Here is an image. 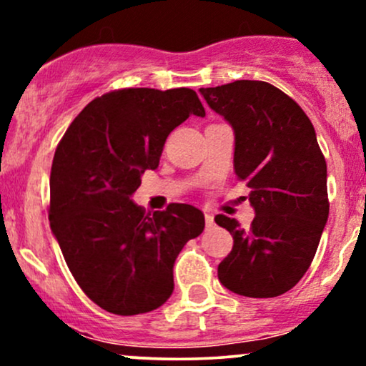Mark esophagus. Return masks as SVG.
Here are the masks:
<instances>
[{
	"mask_svg": "<svg viewBox=\"0 0 366 366\" xmlns=\"http://www.w3.org/2000/svg\"><path fill=\"white\" fill-rule=\"evenodd\" d=\"M204 224H207V229H212V227L215 225V220H213V215H209V213H204Z\"/></svg>",
	"mask_w": 366,
	"mask_h": 366,
	"instance_id": "1",
	"label": "esophagus"
}]
</instances>
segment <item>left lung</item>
Listing matches in <instances>:
<instances>
[{"label":"left lung","instance_id":"obj_1","mask_svg":"<svg viewBox=\"0 0 366 366\" xmlns=\"http://www.w3.org/2000/svg\"><path fill=\"white\" fill-rule=\"evenodd\" d=\"M212 110L232 125L234 170L249 187L254 220L215 222L234 237L218 280L247 297H275L306 274L329 218L327 163L301 107L263 81L201 87Z\"/></svg>","mask_w":366,"mask_h":366}]
</instances>
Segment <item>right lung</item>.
Returning <instances> with one entry per match:
<instances>
[{
  "instance_id": "add662e5",
  "label": "right lung",
  "mask_w": 366,
  "mask_h": 366,
  "mask_svg": "<svg viewBox=\"0 0 366 366\" xmlns=\"http://www.w3.org/2000/svg\"><path fill=\"white\" fill-rule=\"evenodd\" d=\"M204 117L192 89H119L92 99L54 151L49 225L86 296L107 312H153L174 291V263L204 215L174 203L146 213L130 196L159 163L167 137Z\"/></svg>"
}]
</instances>
